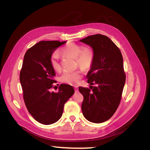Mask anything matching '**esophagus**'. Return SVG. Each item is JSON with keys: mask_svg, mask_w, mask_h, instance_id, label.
I'll list each match as a JSON object with an SVG mask.
<instances>
[{"mask_svg": "<svg viewBox=\"0 0 150 150\" xmlns=\"http://www.w3.org/2000/svg\"><path fill=\"white\" fill-rule=\"evenodd\" d=\"M74 89H75V92L76 93H77L78 91V87H77V86H75L74 87Z\"/></svg>", "mask_w": 150, "mask_h": 150, "instance_id": "1", "label": "esophagus"}]
</instances>
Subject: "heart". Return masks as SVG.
I'll list each match as a JSON object with an SVG mask.
<instances>
[{
  "label": "heart",
  "mask_w": 150,
  "mask_h": 150,
  "mask_svg": "<svg viewBox=\"0 0 150 150\" xmlns=\"http://www.w3.org/2000/svg\"><path fill=\"white\" fill-rule=\"evenodd\" d=\"M62 52L65 55L76 59L78 64L83 69H87L91 66L94 59V52L92 49L89 48H84L81 45L76 44H69L62 49ZM58 52H53L51 57V67L52 69L59 71L61 69V66L59 62ZM82 77L81 72L76 71L74 72H64L61 76V81L63 83L71 85L78 84Z\"/></svg>",
  "instance_id": "obj_1"
}]
</instances>
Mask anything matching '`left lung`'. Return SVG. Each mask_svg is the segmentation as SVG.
Returning <instances> with one entry per match:
<instances>
[{
	"label": "left lung",
	"mask_w": 150,
	"mask_h": 150,
	"mask_svg": "<svg viewBox=\"0 0 150 150\" xmlns=\"http://www.w3.org/2000/svg\"><path fill=\"white\" fill-rule=\"evenodd\" d=\"M93 49L94 59L87 74L90 89L79 87L85 118L94 123L108 120L118 107L126 81L119 48L106 35L95 34L79 40Z\"/></svg>",
	"instance_id": "8db88e82"
}]
</instances>
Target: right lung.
I'll return each mask as SVG.
<instances>
[{"mask_svg": "<svg viewBox=\"0 0 150 150\" xmlns=\"http://www.w3.org/2000/svg\"><path fill=\"white\" fill-rule=\"evenodd\" d=\"M66 41L42 40L25 52L20 72L23 98L30 114L39 122L51 125L62 116L64 104L74 93L72 86L61 84L57 93L51 92L55 71L51 57L57 47Z\"/></svg>", "mask_w": 150, "mask_h": 150, "instance_id": "add662e5", "label": "right lung"}]
</instances>
